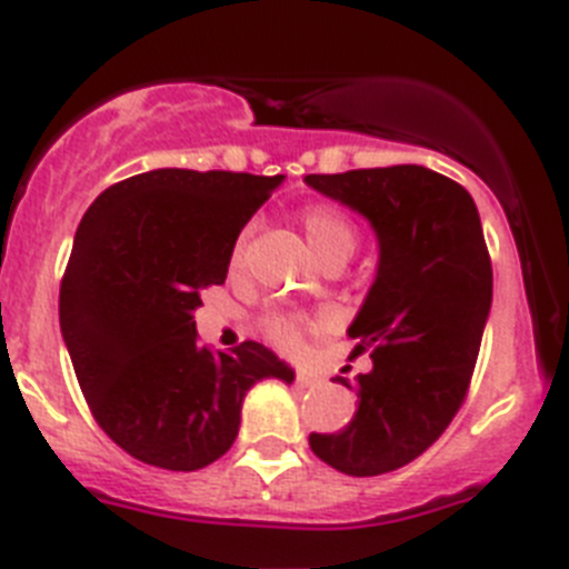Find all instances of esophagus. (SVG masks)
<instances>
[{
	"instance_id": "obj_1",
	"label": "esophagus",
	"mask_w": 569,
	"mask_h": 569,
	"mask_svg": "<svg viewBox=\"0 0 569 569\" xmlns=\"http://www.w3.org/2000/svg\"><path fill=\"white\" fill-rule=\"evenodd\" d=\"M298 383L300 387H315V383H318V375L306 372V369H298Z\"/></svg>"
}]
</instances>
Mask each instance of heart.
I'll return each instance as SVG.
<instances>
[{"label": "heart", "instance_id": "obj_1", "mask_svg": "<svg viewBox=\"0 0 569 569\" xmlns=\"http://www.w3.org/2000/svg\"><path fill=\"white\" fill-rule=\"evenodd\" d=\"M300 226H303V234L312 246L315 257H318L320 263L326 260H332V257H346L355 251V243H358V229L349 217L343 214L335 206H306L300 211ZM249 231L243 229L237 234L234 246H231V257L229 266L231 269H240L243 266V251H246V240H249ZM266 335L278 346H295L300 338V320L289 318V315H274V318L266 320Z\"/></svg>", "mask_w": 569, "mask_h": 569}]
</instances>
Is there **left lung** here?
I'll return each instance as SVG.
<instances>
[{"label":"left lung","mask_w":569,"mask_h":569,"mask_svg":"<svg viewBox=\"0 0 569 569\" xmlns=\"http://www.w3.org/2000/svg\"><path fill=\"white\" fill-rule=\"evenodd\" d=\"M306 182L367 217L380 249L372 289L346 332L372 369L355 378L352 421L312 432L309 447L346 476H383L427 452L467 398L492 306L481 217L463 186L423 166Z\"/></svg>","instance_id":"8db88e82"}]
</instances>
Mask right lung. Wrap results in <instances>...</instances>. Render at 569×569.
Segmentation results:
<instances>
[{"label": "right lung", "mask_w": 569, "mask_h": 569, "mask_svg": "<svg viewBox=\"0 0 569 569\" xmlns=\"http://www.w3.org/2000/svg\"><path fill=\"white\" fill-rule=\"evenodd\" d=\"M278 177L157 168L102 191L73 237L59 329L93 418L137 461L194 472L229 452L257 380L295 369L246 340L197 343L202 289L226 283L229 257Z\"/></svg>", "instance_id": "obj_1"}]
</instances>
